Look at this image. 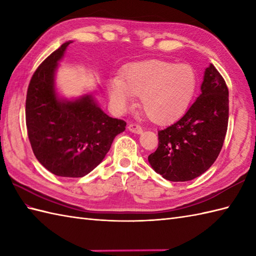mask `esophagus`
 <instances>
[{
  "label": "esophagus",
  "mask_w": 256,
  "mask_h": 256,
  "mask_svg": "<svg viewBox=\"0 0 256 256\" xmlns=\"http://www.w3.org/2000/svg\"><path fill=\"white\" fill-rule=\"evenodd\" d=\"M130 132L132 133H135V134H142V128L138 126V124H130V126H128Z\"/></svg>",
  "instance_id": "obj_1"
}]
</instances>
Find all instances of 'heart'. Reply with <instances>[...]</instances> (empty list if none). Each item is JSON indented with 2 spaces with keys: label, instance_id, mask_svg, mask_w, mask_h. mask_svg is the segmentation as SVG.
Listing matches in <instances>:
<instances>
[{
  "label": "heart",
  "instance_id": "1",
  "mask_svg": "<svg viewBox=\"0 0 256 256\" xmlns=\"http://www.w3.org/2000/svg\"><path fill=\"white\" fill-rule=\"evenodd\" d=\"M196 88L198 76L190 65L147 60L130 65L122 80H111L108 94L118 112L132 108L135 96H140L145 114L156 123H167L186 111Z\"/></svg>",
  "mask_w": 256,
  "mask_h": 256
}]
</instances>
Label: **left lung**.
I'll return each mask as SVG.
<instances>
[{"label":"left lung","instance_id":"left-lung-1","mask_svg":"<svg viewBox=\"0 0 256 256\" xmlns=\"http://www.w3.org/2000/svg\"><path fill=\"white\" fill-rule=\"evenodd\" d=\"M228 118V88L210 63L195 102L176 122L158 130V148L148 156L152 168L172 182H186L203 174L222 150Z\"/></svg>","mask_w":256,"mask_h":256}]
</instances>
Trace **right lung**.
<instances>
[{"label":"right lung","instance_id":"add662e5","mask_svg":"<svg viewBox=\"0 0 256 256\" xmlns=\"http://www.w3.org/2000/svg\"><path fill=\"white\" fill-rule=\"evenodd\" d=\"M64 42L36 70L26 98V126L32 152L51 174L82 178L102 162L126 122L101 110L92 94L68 99L58 92L56 74Z\"/></svg>","mask_w":256,"mask_h":256}]
</instances>
